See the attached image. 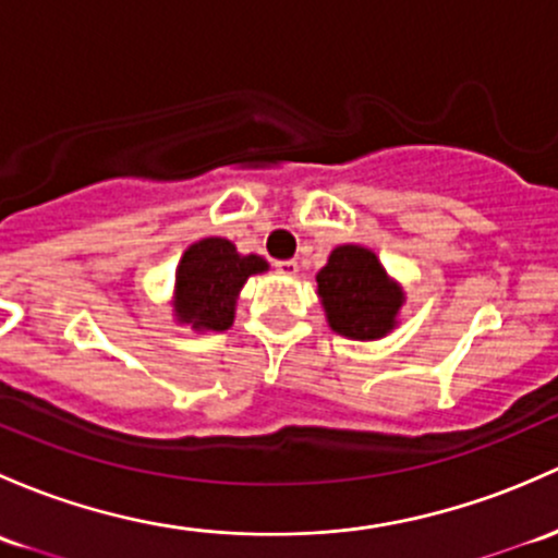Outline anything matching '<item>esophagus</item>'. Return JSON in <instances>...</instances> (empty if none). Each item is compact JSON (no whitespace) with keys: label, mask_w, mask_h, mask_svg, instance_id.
I'll return each mask as SVG.
<instances>
[{"label":"esophagus","mask_w":558,"mask_h":558,"mask_svg":"<svg viewBox=\"0 0 558 558\" xmlns=\"http://www.w3.org/2000/svg\"><path fill=\"white\" fill-rule=\"evenodd\" d=\"M275 269H278V275H283V278H294V275H299V264L294 259L275 262Z\"/></svg>","instance_id":"esophagus-1"}]
</instances>
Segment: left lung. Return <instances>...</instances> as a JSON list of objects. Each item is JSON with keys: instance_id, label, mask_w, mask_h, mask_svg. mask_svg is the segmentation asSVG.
<instances>
[{"instance_id": "left-lung-1", "label": "left lung", "mask_w": 558, "mask_h": 558, "mask_svg": "<svg viewBox=\"0 0 558 558\" xmlns=\"http://www.w3.org/2000/svg\"><path fill=\"white\" fill-rule=\"evenodd\" d=\"M328 328L355 342H377L401 320L407 291L366 245H337L315 275Z\"/></svg>"}]
</instances>
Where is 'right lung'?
Instances as JSON below:
<instances>
[{
  "instance_id": "add662e5",
  "label": "right lung",
  "mask_w": 558,
  "mask_h": 558,
  "mask_svg": "<svg viewBox=\"0 0 558 558\" xmlns=\"http://www.w3.org/2000/svg\"><path fill=\"white\" fill-rule=\"evenodd\" d=\"M256 254H240L232 240L203 238L181 254L173 283V320L192 331H227L234 324L238 296L251 275L267 272Z\"/></svg>"
}]
</instances>
